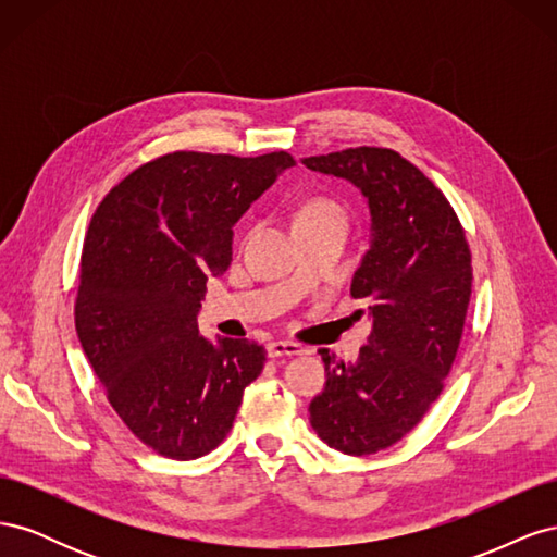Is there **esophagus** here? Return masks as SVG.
Instances as JSON below:
<instances>
[{
  "label": "esophagus",
  "instance_id": "esophagus-1",
  "mask_svg": "<svg viewBox=\"0 0 557 557\" xmlns=\"http://www.w3.org/2000/svg\"><path fill=\"white\" fill-rule=\"evenodd\" d=\"M267 352L269 358H293V356H305V346L297 344V342H285V339H276V342H269L267 344Z\"/></svg>",
  "mask_w": 557,
  "mask_h": 557
}]
</instances>
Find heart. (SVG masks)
I'll use <instances>...</instances> for the list:
<instances>
[{
    "label": "heart",
    "instance_id": "heart-1",
    "mask_svg": "<svg viewBox=\"0 0 557 557\" xmlns=\"http://www.w3.org/2000/svg\"><path fill=\"white\" fill-rule=\"evenodd\" d=\"M330 213H342L339 207L334 205L327 197H309L305 205L299 207L295 221H301V218H318V215H330Z\"/></svg>",
    "mask_w": 557,
    "mask_h": 557
}]
</instances>
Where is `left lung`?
Returning a JSON list of instances; mask_svg holds the SVG:
<instances>
[{
	"label": "left lung",
	"mask_w": 557,
	"mask_h": 557,
	"mask_svg": "<svg viewBox=\"0 0 557 557\" xmlns=\"http://www.w3.org/2000/svg\"><path fill=\"white\" fill-rule=\"evenodd\" d=\"M301 162L358 185L372 211L350 295L367 299L374 327L358 362L318 350L327 383L309 407L330 448L372 455L407 436L444 391L471 297V250L446 195L397 150L360 146Z\"/></svg>",
	"instance_id": "8db88e82"
}]
</instances>
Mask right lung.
I'll use <instances>...</instances> for the list:
<instances>
[{
  "instance_id": "1",
  "label": "right lung",
  "mask_w": 557,
  "mask_h": 557,
  "mask_svg": "<svg viewBox=\"0 0 557 557\" xmlns=\"http://www.w3.org/2000/svg\"><path fill=\"white\" fill-rule=\"evenodd\" d=\"M295 164L176 150L137 166L99 201L83 242L74 320L113 411L172 460L211 453L232 430L267 350L197 330L207 281L227 272L232 225Z\"/></svg>"
}]
</instances>
